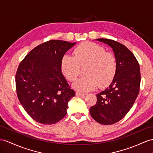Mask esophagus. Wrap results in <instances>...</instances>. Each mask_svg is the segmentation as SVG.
<instances>
[{"instance_id": "34e87169", "label": "esophagus", "mask_w": 153, "mask_h": 153, "mask_svg": "<svg viewBox=\"0 0 153 153\" xmlns=\"http://www.w3.org/2000/svg\"><path fill=\"white\" fill-rule=\"evenodd\" d=\"M76 94L77 96H83V95H85V94L84 92H83L76 91Z\"/></svg>"}]
</instances>
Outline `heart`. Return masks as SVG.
Returning <instances> with one entry per match:
<instances>
[{"label": "heart", "mask_w": 153, "mask_h": 153, "mask_svg": "<svg viewBox=\"0 0 153 153\" xmlns=\"http://www.w3.org/2000/svg\"><path fill=\"white\" fill-rule=\"evenodd\" d=\"M74 57L65 55L61 61V69L66 79L74 81L79 75L80 66L86 65L85 76L77 79L73 84L77 90L91 91L99 85L106 87L114 79L117 70L115 56L106 52L103 47L93 42H85L74 51Z\"/></svg>", "instance_id": "heart-1"}]
</instances>
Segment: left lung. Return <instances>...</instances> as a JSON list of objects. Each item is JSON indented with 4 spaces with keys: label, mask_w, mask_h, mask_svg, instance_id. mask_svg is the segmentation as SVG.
I'll return each instance as SVG.
<instances>
[{
    "label": "left lung",
    "mask_w": 153,
    "mask_h": 153,
    "mask_svg": "<svg viewBox=\"0 0 153 153\" xmlns=\"http://www.w3.org/2000/svg\"><path fill=\"white\" fill-rule=\"evenodd\" d=\"M96 40L112 48L116 59L117 70L109 87L96 95L97 102L90 108V113L100 124L111 125L127 114L138 95L140 65L134 54L123 45L107 39Z\"/></svg>",
    "instance_id": "1"
}]
</instances>
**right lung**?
Masks as SVG:
<instances>
[{"label": "right lung", "instance_id": "obj_1", "mask_svg": "<svg viewBox=\"0 0 153 153\" xmlns=\"http://www.w3.org/2000/svg\"><path fill=\"white\" fill-rule=\"evenodd\" d=\"M76 43L47 41L30 51L19 66L15 76L19 100L39 123L54 124L67 113L68 103L75 92L62 75L61 61Z\"/></svg>", "mask_w": 153, "mask_h": 153}]
</instances>
